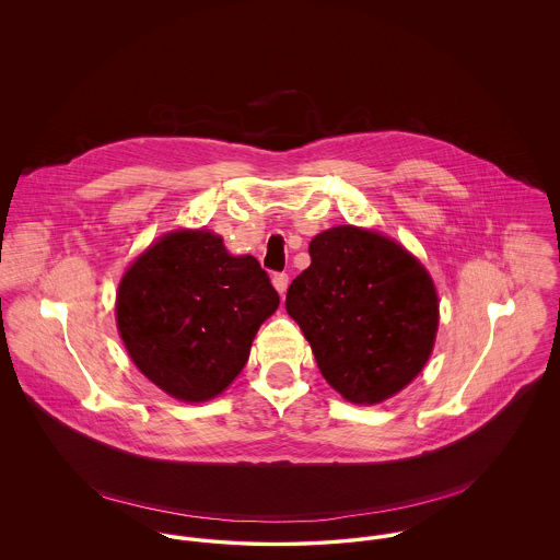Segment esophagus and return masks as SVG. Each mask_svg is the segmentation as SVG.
Listing matches in <instances>:
<instances>
[{"label":"esophagus","instance_id":"esophagus-1","mask_svg":"<svg viewBox=\"0 0 560 560\" xmlns=\"http://www.w3.org/2000/svg\"><path fill=\"white\" fill-rule=\"evenodd\" d=\"M271 282H273V287H276V291H278L280 295L287 293V289H289V276H287V273H273Z\"/></svg>","mask_w":560,"mask_h":560}]
</instances>
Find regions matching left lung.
I'll list each match as a JSON object with an SVG mask.
<instances>
[{"label":"left lung","mask_w":560,"mask_h":560,"mask_svg":"<svg viewBox=\"0 0 560 560\" xmlns=\"http://www.w3.org/2000/svg\"><path fill=\"white\" fill-rule=\"evenodd\" d=\"M311 267L287 291L320 375L342 397L373 405L427 364L438 295L427 269L397 241L336 226L311 241Z\"/></svg>","instance_id":"1"}]
</instances>
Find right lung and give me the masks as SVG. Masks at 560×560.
Returning a JSON list of instances; mask_svg holds the SVG:
<instances>
[{
	"mask_svg": "<svg viewBox=\"0 0 560 560\" xmlns=\"http://www.w3.org/2000/svg\"><path fill=\"white\" fill-rule=\"evenodd\" d=\"M280 304L254 256H231L207 231H176L125 273L116 320L136 366L174 399L218 397Z\"/></svg>",
	"mask_w": 560,
	"mask_h": 560,
	"instance_id": "1",
	"label": "right lung"
}]
</instances>
